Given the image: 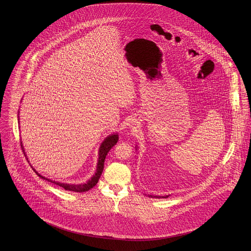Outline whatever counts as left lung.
<instances>
[{"label": "left lung", "mask_w": 251, "mask_h": 251, "mask_svg": "<svg viewBox=\"0 0 251 251\" xmlns=\"http://www.w3.org/2000/svg\"><path fill=\"white\" fill-rule=\"evenodd\" d=\"M149 197H151V198H158V199H159V198H161V197H158V196H151V195H150ZM162 198H165V199H167V196H166V197H162Z\"/></svg>", "instance_id": "obj_1"}]
</instances>
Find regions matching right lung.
I'll list each match as a JSON object with an SVG mask.
<instances>
[{
	"instance_id": "obj_1",
	"label": "right lung",
	"mask_w": 251,
	"mask_h": 251,
	"mask_svg": "<svg viewBox=\"0 0 251 251\" xmlns=\"http://www.w3.org/2000/svg\"><path fill=\"white\" fill-rule=\"evenodd\" d=\"M119 141V135L118 133L116 134H112L110 136H108L107 138L102 142V144L100 145V151H99V161H98V166H97V172H96L95 175L91 178V179H89L87 181V183H84V184H68V183H61V182H57V181H54V180H50V179H47L43 176H41L40 174H38L35 170L36 174L38 175V177H40L41 179H47L48 181H50L58 186L63 187L64 189L66 190H69V191H74L79 192V193H83V192L88 191L89 189L93 188L95 186L96 184L98 183L99 179L102 173V170H103V167H104V160H105V157L107 155L109 151L118 143ZM21 146L23 148V145L21 142ZM23 151H24V148H23ZM24 155L26 156L25 152H24Z\"/></svg>"
}]
</instances>
